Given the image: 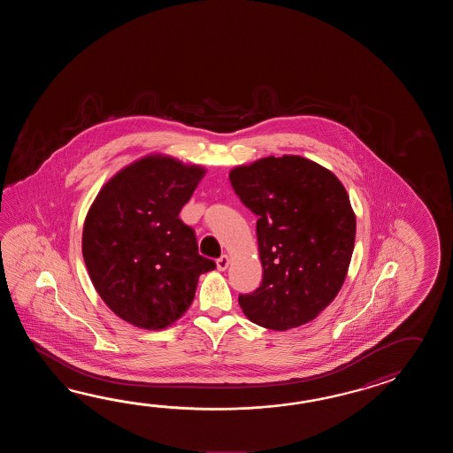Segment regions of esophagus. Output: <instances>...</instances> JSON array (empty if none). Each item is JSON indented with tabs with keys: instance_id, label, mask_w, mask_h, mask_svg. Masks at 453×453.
Wrapping results in <instances>:
<instances>
[{
	"instance_id": "34e87169",
	"label": "esophagus",
	"mask_w": 453,
	"mask_h": 453,
	"mask_svg": "<svg viewBox=\"0 0 453 453\" xmlns=\"http://www.w3.org/2000/svg\"><path fill=\"white\" fill-rule=\"evenodd\" d=\"M228 265H230V257H228L226 254H223L220 259H217V269L226 270L228 269Z\"/></svg>"
}]
</instances>
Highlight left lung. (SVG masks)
<instances>
[{
    "instance_id": "1",
    "label": "left lung",
    "mask_w": 453,
    "mask_h": 453,
    "mask_svg": "<svg viewBox=\"0 0 453 453\" xmlns=\"http://www.w3.org/2000/svg\"><path fill=\"white\" fill-rule=\"evenodd\" d=\"M241 203L257 217L264 277L240 295L260 327L308 324L337 296L355 248L357 217L335 174L298 155L267 157L230 172Z\"/></svg>"
}]
</instances>
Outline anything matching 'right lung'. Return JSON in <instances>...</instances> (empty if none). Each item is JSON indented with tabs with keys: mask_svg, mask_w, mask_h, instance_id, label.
<instances>
[{
	"mask_svg": "<svg viewBox=\"0 0 453 453\" xmlns=\"http://www.w3.org/2000/svg\"><path fill=\"white\" fill-rule=\"evenodd\" d=\"M203 174V166L149 155L116 173L88 209V275L106 306L135 327L172 326L191 306L199 275L215 269L178 217Z\"/></svg>",
	"mask_w": 453,
	"mask_h": 453,
	"instance_id": "obj_1",
	"label": "right lung"
}]
</instances>
